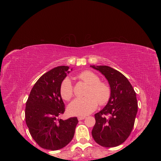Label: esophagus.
<instances>
[{
	"mask_svg": "<svg viewBox=\"0 0 161 161\" xmlns=\"http://www.w3.org/2000/svg\"><path fill=\"white\" fill-rule=\"evenodd\" d=\"M85 118H86L85 116H79V117H78V119H79V121L84 119H85Z\"/></svg>",
	"mask_w": 161,
	"mask_h": 161,
	"instance_id": "1",
	"label": "esophagus"
}]
</instances>
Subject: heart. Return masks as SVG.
I'll return each instance as SVG.
<instances>
[{"label":"heart","instance_id":"obj_1","mask_svg":"<svg viewBox=\"0 0 161 161\" xmlns=\"http://www.w3.org/2000/svg\"><path fill=\"white\" fill-rule=\"evenodd\" d=\"M79 79L89 85L85 92L86 97L77 98L69 107V111L73 115H86L91 114L98 106L108 103L111 98V91L109 86L100 81L99 76L91 70H85L78 75ZM60 92L62 97L69 101L74 95V88L71 80L65 78L60 84Z\"/></svg>","mask_w":161,"mask_h":161}]
</instances>
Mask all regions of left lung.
Segmentation results:
<instances>
[{"label": "left lung", "instance_id": "left-lung-1", "mask_svg": "<svg viewBox=\"0 0 161 161\" xmlns=\"http://www.w3.org/2000/svg\"><path fill=\"white\" fill-rule=\"evenodd\" d=\"M103 74L110 85L111 98L105 108L95 114L92 138L103 147H115L130 135L138 111L136 92L124 75L108 66H91Z\"/></svg>", "mask_w": 161, "mask_h": 161}]
</instances>
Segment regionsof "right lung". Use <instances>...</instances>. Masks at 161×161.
Instances as JSON below:
<instances>
[{
    "mask_svg": "<svg viewBox=\"0 0 161 161\" xmlns=\"http://www.w3.org/2000/svg\"><path fill=\"white\" fill-rule=\"evenodd\" d=\"M61 66L45 73L34 85L26 102L25 122L33 139L42 148L57 150L69 144L79 122L76 117L60 118L65 105L60 92L62 81L69 73Z\"/></svg>",
    "mask_w": 161,
    "mask_h": 161,
    "instance_id": "right-lung-1",
    "label": "right lung"
}]
</instances>
